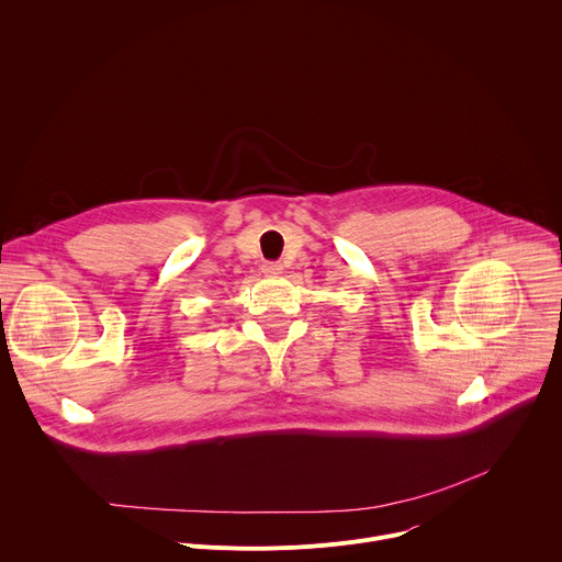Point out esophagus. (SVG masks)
Instances as JSON below:
<instances>
[{
    "label": "esophagus",
    "mask_w": 562,
    "mask_h": 562,
    "mask_svg": "<svg viewBox=\"0 0 562 562\" xmlns=\"http://www.w3.org/2000/svg\"><path fill=\"white\" fill-rule=\"evenodd\" d=\"M283 272V266L279 261H270V263H263V274L268 277H279Z\"/></svg>",
    "instance_id": "1"
}]
</instances>
